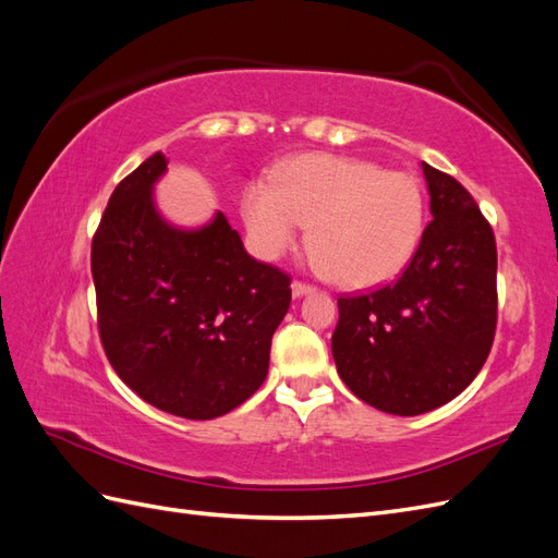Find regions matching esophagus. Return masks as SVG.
<instances>
[{
    "mask_svg": "<svg viewBox=\"0 0 558 558\" xmlns=\"http://www.w3.org/2000/svg\"><path fill=\"white\" fill-rule=\"evenodd\" d=\"M314 289L312 286H307V283H302V281H293L291 283V293H293V298H302V295H310Z\"/></svg>",
    "mask_w": 558,
    "mask_h": 558,
    "instance_id": "obj_1",
    "label": "esophagus"
}]
</instances>
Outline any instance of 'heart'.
I'll use <instances>...</instances> for the list:
<instances>
[{"instance_id":"1","label":"heart","mask_w":558,"mask_h":558,"mask_svg":"<svg viewBox=\"0 0 558 558\" xmlns=\"http://www.w3.org/2000/svg\"><path fill=\"white\" fill-rule=\"evenodd\" d=\"M242 218L253 251L277 260L307 226V251L328 281L373 289L410 265L424 238L426 197L408 172L377 162L307 154L286 160L267 181L242 193Z\"/></svg>"}]
</instances>
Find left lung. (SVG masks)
<instances>
[{
    "label": "left lung",
    "mask_w": 558,
    "mask_h": 558,
    "mask_svg": "<svg viewBox=\"0 0 558 558\" xmlns=\"http://www.w3.org/2000/svg\"><path fill=\"white\" fill-rule=\"evenodd\" d=\"M433 221L402 275L337 300L332 359L353 396L398 414H426L477 377L496 332V240L453 177L421 162Z\"/></svg>",
    "instance_id": "1"
}]
</instances>
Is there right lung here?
<instances>
[{
    "mask_svg": "<svg viewBox=\"0 0 558 558\" xmlns=\"http://www.w3.org/2000/svg\"><path fill=\"white\" fill-rule=\"evenodd\" d=\"M167 172L154 154L116 185L93 240L99 337L107 359L154 408L207 421L258 391L291 277L251 258L216 211L181 228L156 205Z\"/></svg>",
    "mask_w": 558,
    "mask_h": 558,
    "instance_id": "add662e5",
    "label": "right lung"
}]
</instances>
